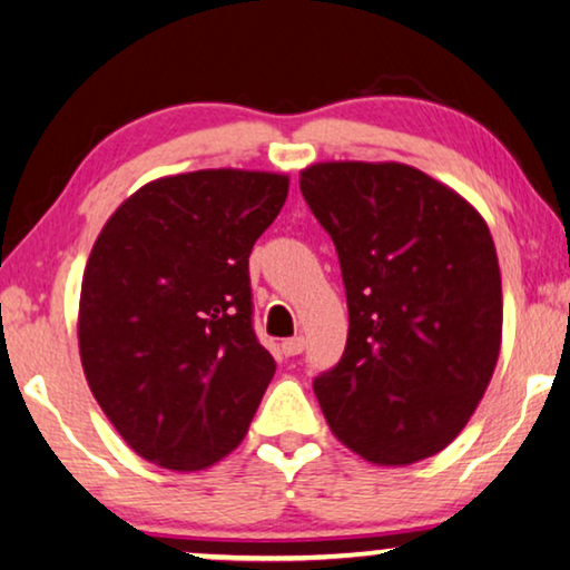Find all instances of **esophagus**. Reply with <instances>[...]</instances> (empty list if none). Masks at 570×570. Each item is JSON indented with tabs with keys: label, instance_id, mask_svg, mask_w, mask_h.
<instances>
[{
	"label": "esophagus",
	"instance_id": "obj_1",
	"mask_svg": "<svg viewBox=\"0 0 570 570\" xmlns=\"http://www.w3.org/2000/svg\"><path fill=\"white\" fill-rule=\"evenodd\" d=\"M282 351H284V356H299L304 351V338H302V335H296V338L284 341Z\"/></svg>",
	"mask_w": 570,
	"mask_h": 570
}]
</instances>
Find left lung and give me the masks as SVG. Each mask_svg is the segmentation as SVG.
I'll return each instance as SVG.
<instances>
[{
  "label": "left lung",
  "mask_w": 570,
  "mask_h": 570,
  "mask_svg": "<svg viewBox=\"0 0 570 570\" xmlns=\"http://www.w3.org/2000/svg\"><path fill=\"white\" fill-rule=\"evenodd\" d=\"M304 202L333 237L348 302L341 362L312 387L374 464H413L468 426L501 351L499 255L483 216L400 163H317Z\"/></svg>",
  "instance_id": "8db88e82"
}]
</instances>
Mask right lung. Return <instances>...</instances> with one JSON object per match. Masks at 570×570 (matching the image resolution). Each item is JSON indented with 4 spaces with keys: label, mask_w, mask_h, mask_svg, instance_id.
I'll use <instances>...</instances> for the list:
<instances>
[{
    "label": "right lung",
    "mask_w": 570,
    "mask_h": 570,
    "mask_svg": "<svg viewBox=\"0 0 570 570\" xmlns=\"http://www.w3.org/2000/svg\"><path fill=\"white\" fill-rule=\"evenodd\" d=\"M288 178L196 170L128 196L95 239L79 356L124 442L167 470H204L247 434L276 362L253 331L247 258Z\"/></svg>",
    "instance_id": "right-lung-1"
}]
</instances>
